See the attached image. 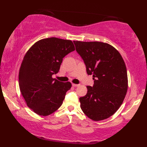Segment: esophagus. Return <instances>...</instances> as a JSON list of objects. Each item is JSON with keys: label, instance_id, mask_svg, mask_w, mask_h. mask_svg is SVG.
Segmentation results:
<instances>
[{"label": "esophagus", "instance_id": "1", "mask_svg": "<svg viewBox=\"0 0 147 147\" xmlns=\"http://www.w3.org/2000/svg\"><path fill=\"white\" fill-rule=\"evenodd\" d=\"M72 86L74 87H78V86H79L80 85L79 84H72Z\"/></svg>", "mask_w": 147, "mask_h": 147}]
</instances>
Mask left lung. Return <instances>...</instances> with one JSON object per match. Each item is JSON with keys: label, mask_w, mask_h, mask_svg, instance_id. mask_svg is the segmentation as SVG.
Segmentation results:
<instances>
[{"label": "left lung", "mask_w": 147, "mask_h": 147, "mask_svg": "<svg viewBox=\"0 0 147 147\" xmlns=\"http://www.w3.org/2000/svg\"><path fill=\"white\" fill-rule=\"evenodd\" d=\"M78 54L92 75L94 85L79 98L83 112L92 121L106 119L121 107L127 93V69L121 54L111 45L101 42L74 41Z\"/></svg>", "instance_id": "left-lung-1"}]
</instances>
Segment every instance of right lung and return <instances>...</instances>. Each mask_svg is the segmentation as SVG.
I'll use <instances>...</instances> for the list:
<instances>
[{
  "label": "right lung",
  "instance_id": "right-lung-1",
  "mask_svg": "<svg viewBox=\"0 0 147 147\" xmlns=\"http://www.w3.org/2000/svg\"><path fill=\"white\" fill-rule=\"evenodd\" d=\"M74 50L71 40L51 37L35 42L24 56L19 71L20 91L37 114L49 115L61 107L71 84L52 76L58 72L64 57Z\"/></svg>",
  "mask_w": 147,
  "mask_h": 147
}]
</instances>
